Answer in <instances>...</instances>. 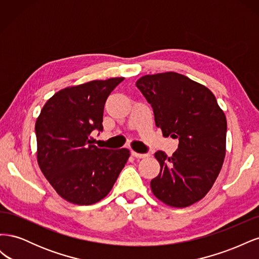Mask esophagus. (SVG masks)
<instances>
[{"label":"esophagus","instance_id":"obj_1","mask_svg":"<svg viewBox=\"0 0 259 259\" xmlns=\"http://www.w3.org/2000/svg\"><path fill=\"white\" fill-rule=\"evenodd\" d=\"M132 155L135 156V158H138V159H144V158H146V156L149 155V153H138L135 151H132Z\"/></svg>","mask_w":259,"mask_h":259}]
</instances>
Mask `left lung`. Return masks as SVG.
<instances>
[{
	"label": "left lung",
	"instance_id": "8db88e82",
	"mask_svg": "<svg viewBox=\"0 0 259 259\" xmlns=\"http://www.w3.org/2000/svg\"><path fill=\"white\" fill-rule=\"evenodd\" d=\"M153 109L163 136L177 138L171 156L155 152L160 174L150 183L153 194L174 207H186L205 197L222 169L227 121L204 85L176 72L145 75L136 82Z\"/></svg>",
	"mask_w": 259,
	"mask_h": 259
}]
</instances>
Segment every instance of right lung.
<instances>
[{
    "instance_id": "right-lung-1",
    "label": "right lung",
    "mask_w": 259,
    "mask_h": 259,
    "mask_svg": "<svg viewBox=\"0 0 259 259\" xmlns=\"http://www.w3.org/2000/svg\"><path fill=\"white\" fill-rule=\"evenodd\" d=\"M124 77L91 81L61 90L48 100L35 123L37 163L68 202L91 205L110 192L130 156L128 149L97 148L106 100Z\"/></svg>"
}]
</instances>
